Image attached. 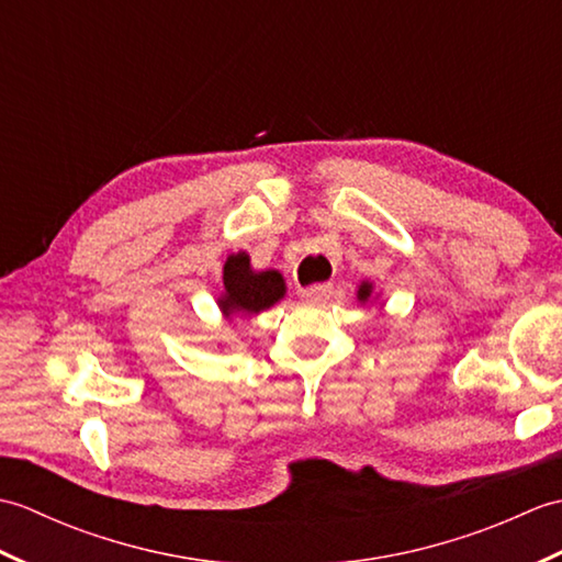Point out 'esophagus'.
I'll return each instance as SVG.
<instances>
[{
  "label": "esophagus",
  "instance_id": "34e87169",
  "mask_svg": "<svg viewBox=\"0 0 562 562\" xmlns=\"http://www.w3.org/2000/svg\"><path fill=\"white\" fill-rule=\"evenodd\" d=\"M333 294V284H312V288H304V290H300V296L304 302H308V304H321V302H326L328 296Z\"/></svg>",
  "mask_w": 562,
  "mask_h": 562
}]
</instances>
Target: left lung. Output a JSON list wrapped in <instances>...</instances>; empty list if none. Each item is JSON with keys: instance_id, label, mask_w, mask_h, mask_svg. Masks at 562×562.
Listing matches in <instances>:
<instances>
[{"instance_id": "8db88e82", "label": "left lung", "mask_w": 562, "mask_h": 562, "mask_svg": "<svg viewBox=\"0 0 562 562\" xmlns=\"http://www.w3.org/2000/svg\"><path fill=\"white\" fill-rule=\"evenodd\" d=\"M369 292H372V284H367V282H362V288H360V292H357V296H360V300L364 302L367 296H369Z\"/></svg>"}]
</instances>
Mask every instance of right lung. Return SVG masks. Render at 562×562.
I'll return each instance as SVG.
<instances>
[{
  "mask_svg": "<svg viewBox=\"0 0 562 562\" xmlns=\"http://www.w3.org/2000/svg\"><path fill=\"white\" fill-rule=\"evenodd\" d=\"M224 296L220 300L222 312L232 314H258L262 308L282 300L284 280L280 272L266 270L254 272L246 254H236L224 266Z\"/></svg>",
  "mask_w": 562,
  "mask_h": 562,
  "instance_id": "add662e5",
  "label": "right lung"
}]
</instances>
